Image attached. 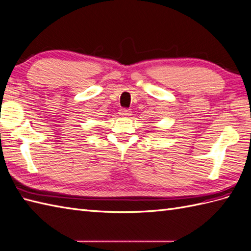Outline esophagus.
Listing matches in <instances>:
<instances>
[{
	"instance_id": "1",
	"label": "esophagus",
	"mask_w": 251,
	"mask_h": 251,
	"mask_svg": "<svg viewBox=\"0 0 251 251\" xmlns=\"http://www.w3.org/2000/svg\"><path fill=\"white\" fill-rule=\"evenodd\" d=\"M119 113H120L121 116H124V118H127V116H130L131 115L130 109H126V108L120 109V112Z\"/></svg>"
}]
</instances>
